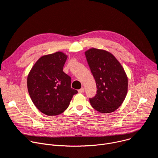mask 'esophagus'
Masks as SVG:
<instances>
[{"instance_id":"esophagus-1","label":"esophagus","mask_w":158,"mask_h":158,"mask_svg":"<svg viewBox=\"0 0 158 158\" xmlns=\"http://www.w3.org/2000/svg\"><path fill=\"white\" fill-rule=\"evenodd\" d=\"M84 92V87H82L81 89L78 90V93H83Z\"/></svg>"}]
</instances>
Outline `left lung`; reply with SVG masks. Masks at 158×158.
Segmentation results:
<instances>
[{"mask_svg":"<svg viewBox=\"0 0 158 158\" xmlns=\"http://www.w3.org/2000/svg\"><path fill=\"white\" fill-rule=\"evenodd\" d=\"M94 77L97 94L89 99L92 107L101 113H110L124 102L128 88V79L121 63L110 52L96 48L85 52Z\"/></svg>","mask_w":158,"mask_h":158,"instance_id":"1","label":"left lung"}]
</instances>
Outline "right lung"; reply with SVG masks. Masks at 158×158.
<instances>
[{"label":"right lung","instance_id":"1","mask_svg":"<svg viewBox=\"0 0 158 158\" xmlns=\"http://www.w3.org/2000/svg\"><path fill=\"white\" fill-rule=\"evenodd\" d=\"M67 58V56L60 51L42 56L28 74L27 84L31 100L46 115L62 113L77 93L71 87V77L63 71Z\"/></svg>","mask_w":158,"mask_h":158}]
</instances>
